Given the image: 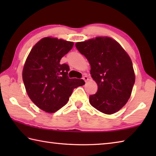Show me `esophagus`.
<instances>
[{
	"instance_id": "esophagus-1",
	"label": "esophagus",
	"mask_w": 156,
	"mask_h": 156,
	"mask_svg": "<svg viewBox=\"0 0 156 156\" xmlns=\"http://www.w3.org/2000/svg\"><path fill=\"white\" fill-rule=\"evenodd\" d=\"M83 80H84V81H85V82H87V80H89V78H88V77H87V76H83Z\"/></svg>"
}]
</instances>
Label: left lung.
<instances>
[{
    "instance_id": "left-lung-1",
    "label": "left lung",
    "mask_w": 156,
    "mask_h": 156,
    "mask_svg": "<svg viewBox=\"0 0 156 156\" xmlns=\"http://www.w3.org/2000/svg\"><path fill=\"white\" fill-rule=\"evenodd\" d=\"M76 47L88 60L91 77L98 91L89 96V102L105 114H113L125 106L135 83L132 61L120 44L109 37L76 43Z\"/></svg>"
}]
</instances>
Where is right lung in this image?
Listing matches in <instances>:
<instances>
[{
  "label": "right lung",
  "instance_id": "1",
  "mask_svg": "<svg viewBox=\"0 0 156 156\" xmlns=\"http://www.w3.org/2000/svg\"><path fill=\"white\" fill-rule=\"evenodd\" d=\"M73 42L42 38L31 49L23 70V80L30 98L41 109L54 113L67 104L82 79L69 78L67 64L60 60L72 49Z\"/></svg>",
  "mask_w": 156,
  "mask_h": 156
}]
</instances>
